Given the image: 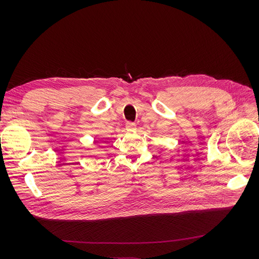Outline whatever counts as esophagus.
Listing matches in <instances>:
<instances>
[{"label":"esophagus","instance_id":"34e87169","mask_svg":"<svg viewBox=\"0 0 259 259\" xmlns=\"http://www.w3.org/2000/svg\"><path fill=\"white\" fill-rule=\"evenodd\" d=\"M125 127H126V131L133 132V131L136 130V124L133 123V122H127L126 125H125Z\"/></svg>","mask_w":259,"mask_h":259}]
</instances>
